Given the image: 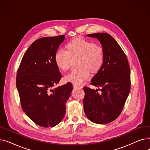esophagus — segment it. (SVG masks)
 Wrapping results in <instances>:
<instances>
[{
	"label": "esophagus",
	"mask_w": 150,
	"mask_h": 150,
	"mask_svg": "<svg viewBox=\"0 0 150 150\" xmlns=\"http://www.w3.org/2000/svg\"><path fill=\"white\" fill-rule=\"evenodd\" d=\"M73 87L74 88H82V86H80V85H78V84H73Z\"/></svg>",
	"instance_id": "esophagus-1"
}]
</instances>
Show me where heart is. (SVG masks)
<instances>
[{
    "label": "heart",
    "instance_id": "b5f03b06",
    "mask_svg": "<svg viewBox=\"0 0 150 150\" xmlns=\"http://www.w3.org/2000/svg\"><path fill=\"white\" fill-rule=\"evenodd\" d=\"M67 50L60 49L54 54L57 66L62 71L69 70L73 60L78 59V69L72 70L65 76L67 81L80 84L87 80L93 72L98 71L104 61L103 47L93 42L82 38H77L67 45Z\"/></svg>",
    "mask_w": 150,
    "mask_h": 150
}]
</instances>
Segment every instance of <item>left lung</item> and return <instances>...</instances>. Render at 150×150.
I'll return each mask as SVG.
<instances>
[{"label": "left lung", "mask_w": 150, "mask_h": 150, "mask_svg": "<svg viewBox=\"0 0 150 150\" xmlns=\"http://www.w3.org/2000/svg\"><path fill=\"white\" fill-rule=\"evenodd\" d=\"M88 36L100 41L105 57L103 65L91 83L101 89L83 88L84 110L91 122L106 124L115 120L122 111L130 91V68L125 53L111 35L97 33Z\"/></svg>", "instance_id": "1"}]
</instances>
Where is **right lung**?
Here are the masks:
<instances>
[{
	"instance_id": "add662e5",
	"label": "right lung",
	"mask_w": 150,
	"mask_h": 150,
	"mask_svg": "<svg viewBox=\"0 0 150 150\" xmlns=\"http://www.w3.org/2000/svg\"><path fill=\"white\" fill-rule=\"evenodd\" d=\"M64 39L59 35L37 39L23 55L17 72L16 87L23 112L45 128L54 127L64 118L73 89L71 83L53 88L62 78L54 54Z\"/></svg>"
}]
</instances>
